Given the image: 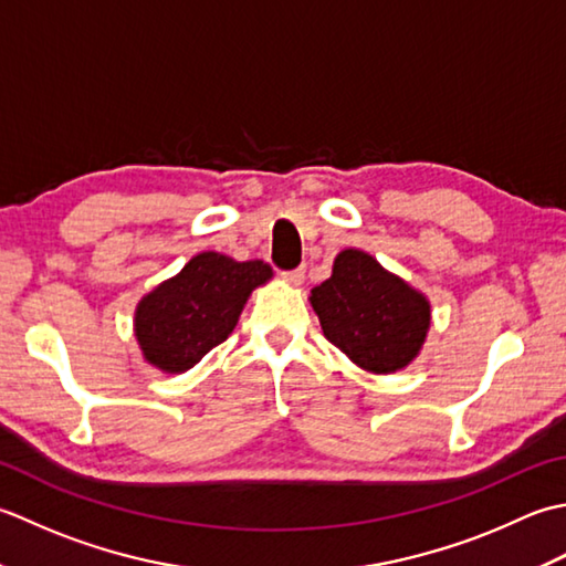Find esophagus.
Here are the masks:
<instances>
[{
	"mask_svg": "<svg viewBox=\"0 0 566 566\" xmlns=\"http://www.w3.org/2000/svg\"><path fill=\"white\" fill-rule=\"evenodd\" d=\"M283 279H285V283H291V285H303L305 283V269L300 266V269H293V271H285Z\"/></svg>",
	"mask_w": 566,
	"mask_h": 566,
	"instance_id": "34e87169",
	"label": "esophagus"
}]
</instances>
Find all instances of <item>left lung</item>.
<instances>
[{"instance_id":"obj_1","label":"left lung","mask_w":566,"mask_h":566,"mask_svg":"<svg viewBox=\"0 0 566 566\" xmlns=\"http://www.w3.org/2000/svg\"><path fill=\"white\" fill-rule=\"evenodd\" d=\"M310 303L325 337L371 374L406 368L430 329L428 297L359 249L337 253Z\"/></svg>"}]
</instances>
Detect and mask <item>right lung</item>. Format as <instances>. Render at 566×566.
Instances as JSON below:
<instances>
[{
  "mask_svg": "<svg viewBox=\"0 0 566 566\" xmlns=\"http://www.w3.org/2000/svg\"><path fill=\"white\" fill-rule=\"evenodd\" d=\"M263 261H234L217 251L192 256L136 305L134 332L144 359L182 374L234 332L253 287L271 281Z\"/></svg>",
  "mask_w": 566,
  "mask_h": 566,
  "instance_id": "1",
  "label": "right lung"
}]
</instances>
